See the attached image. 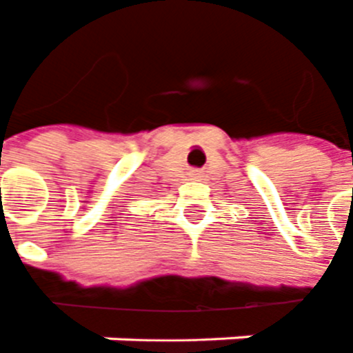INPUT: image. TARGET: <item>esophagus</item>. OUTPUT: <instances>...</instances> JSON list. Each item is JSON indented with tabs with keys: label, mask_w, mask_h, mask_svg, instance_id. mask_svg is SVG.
Listing matches in <instances>:
<instances>
[{
	"label": "esophagus",
	"mask_w": 353,
	"mask_h": 353,
	"mask_svg": "<svg viewBox=\"0 0 353 353\" xmlns=\"http://www.w3.org/2000/svg\"><path fill=\"white\" fill-rule=\"evenodd\" d=\"M201 174H203V172L199 171V169H192V171H190V176H192V181H197V179H201Z\"/></svg>",
	"instance_id": "esophagus-1"
}]
</instances>
